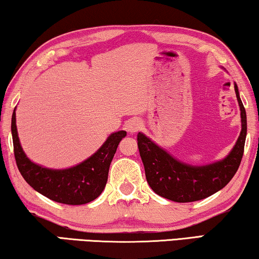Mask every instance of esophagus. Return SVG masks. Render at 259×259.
Returning a JSON list of instances; mask_svg holds the SVG:
<instances>
[{
  "mask_svg": "<svg viewBox=\"0 0 259 259\" xmlns=\"http://www.w3.org/2000/svg\"><path fill=\"white\" fill-rule=\"evenodd\" d=\"M126 127H127V131H128L131 134H134V133H137L138 131L141 130L142 121L139 118H133V119H131L128 122H127Z\"/></svg>",
  "mask_w": 259,
  "mask_h": 259,
  "instance_id": "1",
  "label": "esophagus"
}]
</instances>
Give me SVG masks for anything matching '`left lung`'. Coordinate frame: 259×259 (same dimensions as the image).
Masks as SVG:
<instances>
[{
	"instance_id": "obj_1",
	"label": "left lung",
	"mask_w": 259,
	"mask_h": 259,
	"mask_svg": "<svg viewBox=\"0 0 259 259\" xmlns=\"http://www.w3.org/2000/svg\"><path fill=\"white\" fill-rule=\"evenodd\" d=\"M241 110L242 130L234 147L226 157L212 163L189 164L169 154L144 133L138 134V147L145 167L147 182L153 192L167 200L186 203L203 200L224 188L237 171L244 152L246 138V113L234 84Z\"/></svg>"
}]
</instances>
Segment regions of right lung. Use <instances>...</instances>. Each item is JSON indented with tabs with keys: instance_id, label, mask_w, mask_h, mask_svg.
<instances>
[{
	"instance_id": "1",
	"label": "right lung",
	"mask_w": 259,
	"mask_h": 259,
	"mask_svg": "<svg viewBox=\"0 0 259 259\" xmlns=\"http://www.w3.org/2000/svg\"><path fill=\"white\" fill-rule=\"evenodd\" d=\"M126 134V131L111 133L98 151L83 162L64 169H52L35 163L27 156L17 133L16 107L11 117V136L18 170L36 192L63 204H86L103 193L112 159Z\"/></svg>"
}]
</instances>
